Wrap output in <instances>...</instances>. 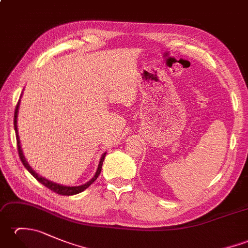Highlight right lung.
<instances>
[{"mask_svg":"<svg viewBox=\"0 0 248 248\" xmlns=\"http://www.w3.org/2000/svg\"><path fill=\"white\" fill-rule=\"evenodd\" d=\"M20 102V100H19ZM19 102L16 105V109H15V117H14V127H15V131H16V136H17V146H18V154L20 156V160L22 162V164L24 165V167L28 170L31 175H33L34 178H36V180H38L41 184H44L45 186H46L48 188H50L51 191L55 192L56 194H60V195H64V196H70V195H76L83 192L84 189H86L89 186H91L92 183H93V181L97 180V178L99 177L100 172H101V168H102V164H103V161H104V157H105V154L101 156V160H100L99 163V166H98V170L94 173V176L93 179H91L87 183L83 184V186H61V184H57L54 183L52 181L46 180V179L43 178L41 176H39L38 173H37L34 170H31V167L29 165V163L26 162L25 157L23 155V152L22 149H21V145H20V140H19V135H18V128H17V116H18V108H19Z\"/></svg>","mask_w":248,"mask_h":248,"instance_id":"1","label":"right lung"}]
</instances>
